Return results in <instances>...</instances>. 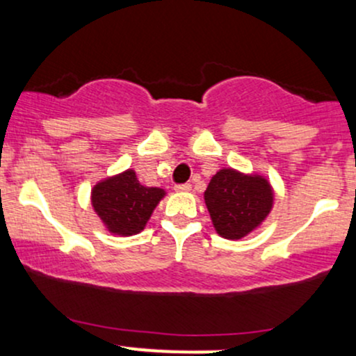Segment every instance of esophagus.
I'll use <instances>...</instances> for the list:
<instances>
[{"label":"esophagus","mask_w":356,"mask_h":356,"mask_svg":"<svg viewBox=\"0 0 356 356\" xmlns=\"http://www.w3.org/2000/svg\"><path fill=\"white\" fill-rule=\"evenodd\" d=\"M174 189L177 192H189L192 189V186H191V184H177Z\"/></svg>","instance_id":"1"}]
</instances>
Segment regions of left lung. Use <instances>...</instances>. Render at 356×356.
<instances>
[{"mask_svg": "<svg viewBox=\"0 0 356 356\" xmlns=\"http://www.w3.org/2000/svg\"><path fill=\"white\" fill-rule=\"evenodd\" d=\"M273 199L266 179L234 169H220L204 192L212 224L226 239H241L254 231L268 218Z\"/></svg>", "mask_w": 356, "mask_h": 356, "instance_id": "1", "label": "left lung"}]
</instances>
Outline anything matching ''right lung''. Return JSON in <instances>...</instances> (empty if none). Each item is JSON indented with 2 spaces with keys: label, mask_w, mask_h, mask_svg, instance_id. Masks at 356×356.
<instances>
[{
  "label": "right lung",
  "mask_w": 356,
  "mask_h": 356,
  "mask_svg": "<svg viewBox=\"0 0 356 356\" xmlns=\"http://www.w3.org/2000/svg\"><path fill=\"white\" fill-rule=\"evenodd\" d=\"M164 195V189L142 186L136 172L129 169L97 184L92 191V206L110 232L132 236L144 229Z\"/></svg>",
  "instance_id": "add662e5"
}]
</instances>
